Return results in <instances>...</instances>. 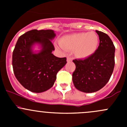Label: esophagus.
<instances>
[{"label": "esophagus", "mask_w": 127, "mask_h": 127, "mask_svg": "<svg viewBox=\"0 0 127 127\" xmlns=\"http://www.w3.org/2000/svg\"><path fill=\"white\" fill-rule=\"evenodd\" d=\"M67 62H70V61H72V58L69 56H67Z\"/></svg>", "instance_id": "1"}]
</instances>
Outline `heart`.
Listing matches in <instances>:
<instances>
[{"mask_svg": "<svg viewBox=\"0 0 127 127\" xmlns=\"http://www.w3.org/2000/svg\"><path fill=\"white\" fill-rule=\"evenodd\" d=\"M60 43L65 50H74V55L78 58L84 59L93 55L98 48L99 39L95 32H79L64 36Z\"/></svg>", "mask_w": 127, "mask_h": 127, "instance_id": "obj_1", "label": "heart"}]
</instances>
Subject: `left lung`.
I'll return each mask as SVG.
<instances>
[{"label":"left lung","instance_id":"left-lung-1","mask_svg":"<svg viewBox=\"0 0 127 127\" xmlns=\"http://www.w3.org/2000/svg\"><path fill=\"white\" fill-rule=\"evenodd\" d=\"M99 39L96 52L84 60H75L72 74L75 87L84 93H93L101 89L108 82L115 64V48L108 35L96 31Z\"/></svg>","mask_w":127,"mask_h":127}]
</instances>
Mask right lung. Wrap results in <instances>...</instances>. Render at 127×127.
I'll return each mask as SVG.
<instances>
[{
    "instance_id": "obj_1",
    "label": "right lung",
    "mask_w": 127,
    "mask_h": 127,
    "mask_svg": "<svg viewBox=\"0 0 127 127\" xmlns=\"http://www.w3.org/2000/svg\"><path fill=\"white\" fill-rule=\"evenodd\" d=\"M56 34L52 29L29 31L18 39L13 52L14 74L19 82L28 90L42 93L53 87L58 72L65 66L66 58L56 57L52 40ZM38 44L41 50L33 48Z\"/></svg>"
}]
</instances>
